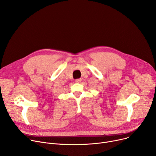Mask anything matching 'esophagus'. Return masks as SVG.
<instances>
[{"label":"esophagus","instance_id":"esophagus-1","mask_svg":"<svg viewBox=\"0 0 156 156\" xmlns=\"http://www.w3.org/2000/svg\"><path fill=\"white\" fill-rule=\"evenodd\" d=\"M81 81V79H76V80H75V82L76 83H80V82Z\"/></svg>","mask_w":156,"mask_h":156}]
</instances>
